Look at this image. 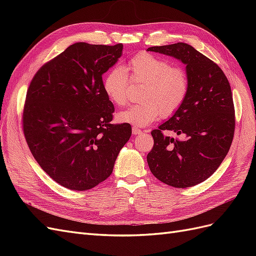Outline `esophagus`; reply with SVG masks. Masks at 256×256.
Masks as SVG:
<instances>
[{
  "instance_id": "esophagus-1",
  "label": "esophagus",
  "mask_w": 256,
  "mask_h": 256,
  "mask_svg": "<svg viewBox=\"0 0 256 256\" xmlns=\"http://www.w3.org/2000/svg\"><path fill=\"white\" fill-rule=\"evenodd\" d=\"M132 134H134V136H136V134H142V130L141 129H138V127H132Z\"/></svg>"
}]
</instances>
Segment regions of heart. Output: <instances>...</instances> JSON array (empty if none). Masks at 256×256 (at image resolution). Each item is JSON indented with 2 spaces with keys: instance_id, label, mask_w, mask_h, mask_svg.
<instances>
[{
  "instance_id": "heart-1",
  "label": "heart",
  "mask_w": 256,
  "mask_h": 256,
  "mask_svg": "<svg viewBox=\"0 0 256 256\" xmlns=\"http://www.w3.org/2000/svg\"><path fill=\"white\" fill-rule=\"evenodd\" d=\"M128 80L143 84L140 92L142 102L118 113L116 118L120 122L148 126L160 115L168 118L175 114L188 96L187 72L150 53H138L122 68L114 67L106 74L102 88L114 104H126Z\"/></svg>"
}]
</instances>
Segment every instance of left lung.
Instances as JSON below:
<instances>
[{"mask_svg": "<svg viewBox=\"0 0 256 256\" xmlns=\"http://www.w3.org/2000/svg\"><path fill=\"white\" fill-rule=\"evenodd\" d=\"M147 51L182 60L189 78L184 102L171 118L152 131L154 146L147 164L154 176L175 188L206 180L228 154L235 131L230 85L222 69L192 46L177 42ZM174 130L180 139L164 136Z\"/></svg>", "mask_w": 256, "mask_h": 256, "instance_id": "1", "label": "left lung"}]
</instances>
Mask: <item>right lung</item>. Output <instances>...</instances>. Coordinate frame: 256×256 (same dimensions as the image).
Here are the masks:
<instances>
[{"label":"right lung","mask_w":256,"mask_h":256,"mask_svg":"<svg viewBox=\"0 0 256 256\" xmlns=\"http://www.w3.org/2000/svg\"><path fill=\"white\" fill-rule=\"evenodd\" d=\"M122 52V44H74L30 83L22 114L26 143L44 171L67 189L106 180L130 138L129 124H111L114 106L102 88V74Z\"/></svg>","instance_id":"right-lung-1"}]
</instances>
